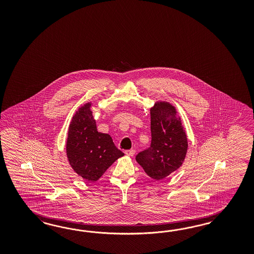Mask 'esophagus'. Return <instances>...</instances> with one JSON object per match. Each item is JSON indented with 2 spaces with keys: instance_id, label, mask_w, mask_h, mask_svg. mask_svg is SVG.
I'll list each match as a JSON object with an SVG mask.
<instances>
[{
  "instance_id": "1",
  "label": "esophagus",
  "mask_w": 254,
  "mask_h": 254,
  "mask_svg": "<svg viewBox=\"0 0 254 254\" xmlns=\"http://www.w3.org/2000/svg\"><path fill=\"white\" fill-rule=\"evenodd\" d=\"M125 154H126V155H127V156H133L135 154V150H133V149L127 150V151H125Z\"/></svg>"
}]
</instances>
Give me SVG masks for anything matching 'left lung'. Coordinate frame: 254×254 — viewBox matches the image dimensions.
<instances>
[{"mask_svg":"<svg viewBox=\"0 0 254 254\" xmlns=\"http://www.w3.org/2000/svg\"><path fill=\"white\" fill-rule=\"evenodd\" d=\"M151 146L137 154L136 160L149 177L160 181L185 161L188 140L177 111L159 101L151 109Z\"/></svg>","mask_w":254,"mask_h":254,"instance_id":"obj_1","label":"left lung"}]
</instances>
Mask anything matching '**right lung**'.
<instances>
[{
    "label": "right lung",
    "mask_w": 254,
    "mask_h": 254,
    "mask_svg": "<svg viewBox=\"0 0 254 254\" xmlns=\"http://www.w3.org/2000/svg\"><path fill=\"white\" fill-rule=\"evenodd\" d=\"M91 103L79 108L70 121L66 144L70 167L79 176L96 182L124 153L109 134L97 130Z\"/></svg>",
    "instance_id": "add662e5"
}]
</instances>
